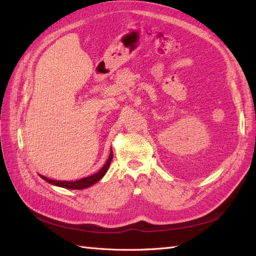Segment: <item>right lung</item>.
I'll return each instance as SVG.
<instances>
[{
	"mask_svg": "<svg viewBox=\"0 0 256 256\" xmlns=\"http://www.w3.org/2000/svg\"><path fill=\"white\" fill-rule=\"evenodd\" d=\"M112 158H113V152L111 150L110 156H108L106 162L99 172L94 174V175H91L89 177H84V178L79 179V180H76V182L52 180V179H50V178H47L45 176H42V175H40V177L44 179V180H46L47 182H50L52 184H55V186H58V187H62V188H66V189H84V188H88V187L92 186L94 184L98 182L103 176L106 175V172H108V166H110L111 162H112Z\"/></svg>",
	"mask_w": 256,
	"mask_h": 256,
	"instance_id": "right-lung-1",
	"label": "right lung"
}]
</instances>
